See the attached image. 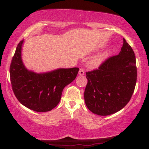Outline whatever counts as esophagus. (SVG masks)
Listing matches in <instances>:
<instances>
[{
	"label": "esophagus",
	"mask_w": 149,
	"mask_h": 149,
	"mask_svg": "<svg viewBox=\"0 0 149 149\" xmlns=\"http://www.w3.org/2000/svg\"><path fill=\"white\" fill-rule=\"evenodd\" d=\"M78 74H79V75H84L85 74V71H84V69H82V68L79 69V73H78Z\"/></svg>",
	"instance_id": "esophagus-1"
}]
</instances>
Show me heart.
Returning <instances> with one entry per match:
<instances>
[{
    "label": "heart",
    "mask_w": 149,
    "mask_h": 149,
    "mask_svg": "<svg viewBox=\"0 0 149 149\" xmlns=\"http://www.w3.org/2000/svg\"><path fill=\"white\" fill-rule=\"evenodd\" d=\"M110 52L108 51H106L103 53L99 54L95 56L94 58H93L89 62V65L93 68L99 67L100 64H102L103 62L105 61V60L107 58L108 56H109Z\"/></svg>",
    "instance_id": "b5f03b06"
}]
</instances>
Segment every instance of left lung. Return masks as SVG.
I'll return each instance as SVG.
<instances>
[{
	"label": "left lung",
	"instance_id": "1",
	"mask_svg": "<svg viewBox=\"0 0 149 149\" xmlns=\"http://www.w3.org/2000/svg\"><path fill=\"white\" fill-rule=\"evenodd\" d=\"M85 104L99 116L118 112L130 100L137 81L134 52L123 39L119 54L109 58L98 70L86 73Z\"/></svg>",
	"mask_w": 149,
	"mask_h": 149
}]
</instances>
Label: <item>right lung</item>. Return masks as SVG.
<instances>
[{"mask_svg":"<svg viewBox=\"0 0 149 149\" xmlns=\"http://www.w3.org/2000/svg\"><path fill=\"white\" fill-rule=\"evenodd\" d=\"M24 39L19 42L10 68L11 84L15 96L22 104L37 112L53 109L58 104L65 86L76 77L79 68H58L36 73L25 66L22 50Z\"/></svg>","mask_w":149,"mask_h":149,"instance_id":"obj_1","label":"right lung"}]
</instances>
